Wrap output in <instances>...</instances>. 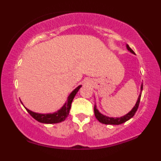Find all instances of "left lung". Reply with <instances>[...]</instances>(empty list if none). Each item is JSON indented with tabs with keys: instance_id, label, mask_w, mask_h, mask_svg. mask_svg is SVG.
I'll list each match as a JSON object with an SVG mask.
<instances>
[{
	"instance_id": "1",
	"label": "left lung",
	"mask_w": 161,
	"mask_h": 161,
	"mask_svg": "<svg viewBox=\"0 0 161 161\" xmlns=\"http://www.w3.org/2000/svg\"><path fill=\"white\" fill-rule=\"evenodd\" d=\"M126 47L128 51H130L131 53H133L135 55V53L133 50L131 49L130 47H129L128 45H126ZM143 90V83H142L141 85V91H140V94L139 96H138V100L136 101V105H134V107L132 108L130 111H129L128 113L125 114V116H121V117H109V116H107L105 115H103V114H101L99 110L97 108V105L96 104L94 105V115H95V117L97 119L99 122L103 123V124L105 125H121L122 123H124L127 121H128L129 119L133 117V116L135 115L136 112L137 111V109L138 108V105H139L140 103V100H141V97H142V92Z\"/></svg>"
}]
</instances>
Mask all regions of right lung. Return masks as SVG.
<instances>
[{
	"mask_svg": "<svg viewBox=\"0 0 161 161\" xmlns=\"http://www.w3.org/2000/svg\"><path fill=\"white\" fill-rule=\"evenodd\" d=\"M81 86H82V85L78 86V87L75 88V89L69 94V95L68 96L67 101H66L64 104L63 105V106L61 107L60 109H58L57 111L53 112V113H36V112H34L31 111L29 109H28L27 108L23 105V103H22L21 100L20 102L22 104H23L24 108L26 109V111L28 112V114L36 121H38V122L41 123H44V124H56V123L64 122V121L67 119L68 115H69V110L71 108V104L72 103V100H73L75 96L76 95L77 93H78V92L79 91V89H80Z\"/></svg>",
	"mask_w": 161,
	"mask_h": 161,
	"instance_id": "1",
	"label": "right lung"
}]
</instances>
